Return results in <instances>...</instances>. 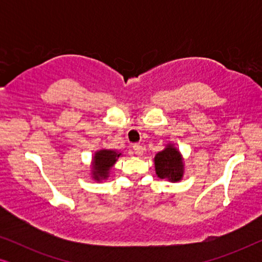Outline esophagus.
Masks as SVG:
<instances>
[{"mask_svg": "<svg viewBox=\"0 0 262 262\" xmlns=\"http://www.w3.org/2000/svg\"><path fill=\"white\" fill-rule=\"evenodd\" d=\"M132 149H134V152L136 154L137 156H142L143 155V146L141 144H134L132 146Z\"/></svg>", "mask_w": 262, "mask_h": 262, "instance_id": "esophagus-1", "label": "esophagus"}]
</instances>
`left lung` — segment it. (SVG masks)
Listing matches in <instances>:
<instances>
[{
  "mask_svg": "<svg viewBox=\"0 0 262 262\" xmlns=\"http://www.w3.org/2000/svg\"><path fill=\"white\" fill-rule=\"evenodd\" d=\"M154 162L157 177L161 179L178 182L184 177V160L180 151L173 144H168L166 149L157 152Z\"/></svg>",
  "mask_w": 262,
  "mask_h": 262,
  "instance_id": "obj_1",
  "label": "left lung"
}]
</instances>
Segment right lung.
Instances as JSON below:
<instances>
[{
    "label": "right lung",
    "mask_w": 262,
    "mask_h": 262,
    "mask_svg": "<svg viewBox=\"0 0 262 262\" xmlns=\"http://www.w3.org/2000/svg\"><path fill=\"white\" fill-rule=\"evenodd\" d=\"M121 156V152L116 150L102 149L95 152L92 162V177L96 181L106 180L108 178L111 168L117 162L118 157Z\"/></svg>",
    "instance_id": "obj_1"
}]
</instances>
